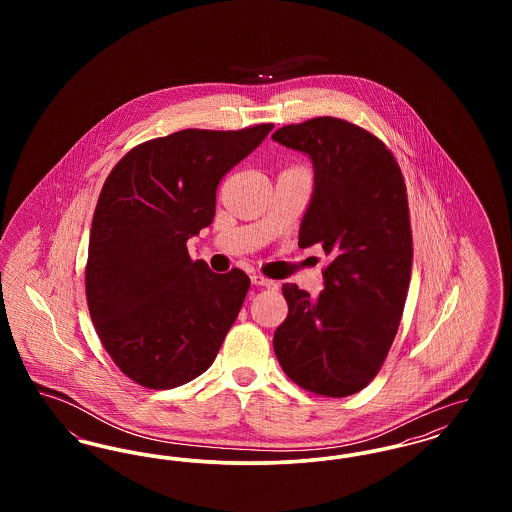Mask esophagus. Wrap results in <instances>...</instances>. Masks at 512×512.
<instances>
[{
	"instance_id": "esophagus-1",
	"label": "esophagus",
	"mask_w": 512,
	"mask_h": 512,
	"mask_svg": "<svg viewBox=\"0 0 512 512\" xmlns=\"http://www.w3.org/2000/svg\"><path fill=\"white\" fill-rule=\"evenodd\" d=\"M251 284L263 286V288H267V290H278V284H276L274 280H268V278L261 276V274H251Z\"/></svg>"
}]
</instances>
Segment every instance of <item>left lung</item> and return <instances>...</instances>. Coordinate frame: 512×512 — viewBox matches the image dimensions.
<instances>
[{
	"label": "left lung",
	"instance_id": "8db88e82",
	"mask_svg": "<svg viewBox=\"0 0 512 512\" xmlns=\"http://www.w3.org/2000/svg\"><path fill=\"white\" fill-rule=\"evenodd\" d=\"M272 140L313 161L299 247L330 255L318 297L282 286L288 318L274 353L297 386L353 395L378 374L405 309L413 265L405 180L390 149L351 122L317 117L278 128Z\"/></svg>",
	"mask_w": 512,
	"mask_h": 512
}]
</instances>
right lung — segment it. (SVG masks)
Returning <instances> with one entry per match:
<instances>
[{
    "mask_svg": "<svg viewBox=\"0 0 512 512\" xmlns=\"http://www.w3.org/2000/svg\"><path fill=\"white\" fill-rule=\"evenodd\" d=\"M270 130H180L130 149L107 176L90 230L86 299L105 351L136 384L171 390L213 365L249 276L194 263L186 242L213 222L220 178Z\"/></svg>",
    "mask_w": 512,
    "mask_h": 512,
    "instance_id": "1",
    "label": "right lung"
}]
</instances>
